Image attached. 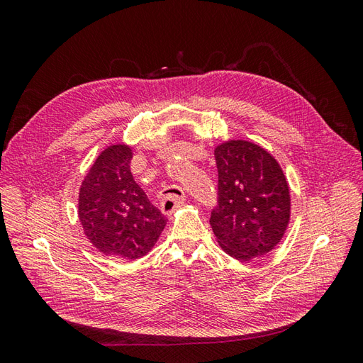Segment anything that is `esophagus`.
Masks as SVG:
<instances>
[{
    "instance_id": "obj_1",
    "label": "esophagus",
    "mask_w": 363,
    "mask_h": 363,
    "mask_svg": "<svg viewBox=\"0 0 363 363\" xmlns=\"http://www.w3.org/2000/svg\"><path fill=\"white\" fill-rule=\"evenodd\" d=\"M180 194H175V195H168L164 196L163 201H162V211L163 213H172L177 211L179 207H182L184 204V192L177 188Z\"/></svg>"
}]
</instances>
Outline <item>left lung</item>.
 <instances>
[{"mask_svg":"<svg viewBox=\"0 0 363 363\" xmlns=\"http://www.w3.org/2000/svg\"><path fill=\"white\" fill-rule=\"evenodd\" d=\"M218 204L211 225L218 244L238 260L274 250L289 224L291 195L279 162L248 140L233 139L215 148Z\"/></svg>","mask_w":363,"mask_h":363,"instance_id":"1","label":"left lung"}]
</instances>
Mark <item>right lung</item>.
Listing matches in <instances>:
<instances>
[{
    "mask_svg": "<svg viewBox=\"0 0 363 363\" xmlns=\"http://www.w3.org/2000/svg\"><path fill=\"white\" fill-rule=\"evenodd\" d=\"M131 157L124 144L107 147L96 157L82 183L79 216L96 250L135 260L155 247L168 219L135 182Z\"/></svg>",
    "mask_w": 363,
    "mask_h": 363,
    "instance_id": "obj_1",
    "label": "right lung"
}]
</instances>
